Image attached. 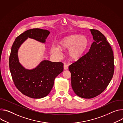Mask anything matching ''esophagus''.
<instances>
[{"mask_svg": "<svg viewBox=\"0 0 123 123\" xmlns=\"http://www.w3.org/2000/svg\"><path fill=\"white\" fill-rule=\"evenodd\" d=\"M68 65H67V64H64V69L65 70H68Z\"/></svg>", "mask_w": 123, "mask_h": 123, "instance_id": "esophagus-1", "label": "esophagus"}]
</instances>
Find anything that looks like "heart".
Instances as JSON below:
<instances>
[{
  "instance_id": "heart-1",
  "label": "heart",
  "mask_w": 123,
  "mask_h": 123,
  "mask_svg": "<svg viewBox=\"0 0 123 123\" xmlns=\"http://www.w3.org/2000/svg\"><path fill=\"white\" fill-rule=\"evenodd\" d=\"M89 44V40L86 37L75 34L61 39L59 42L58 47L62 50L69 49V59L72 61H76L83 57L88 49ZM51 52L56 55H59L60 54V50L57 47L52 48Z\"/></svg>"
}]
</instances>
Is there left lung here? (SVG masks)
<instances>
[{"instance_id": "left-lung-1", "label": "left lung", "mask_w": 123, "mask_h": 123, "mask_svg": "<svg viewBox=\"0 0 123 123\" xmlns=\"http://www.w3.org/2000/svg\"><path fill=\"white\" fill-rule=\"evenodd\" d=\"M90 31L94 42L90 49L69 67L74 92L85 98H94L104 92L114 71L113 52L110 44L100 31Z\"/></svg>"}]
</instances>
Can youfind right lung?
Returning <instances> with one entry per match:
<instances>
[{
    "instance_id": "add662e5",
    "label": "right lung",
    "mask_w": 123,
    "mask_h": 123,
    "mask_svg": "<svg viewBox=\"0 0 123 123\" xmlns=\"http://www.w3.org/2000/svg\"><path fill=\"white\" fill-rule=\"evenodd\" d=\"M49 33L40 28L26 30L17 37L11 48L9 65L14 83L21 93L31 98H42L50 93L55 77L63 71V63L43 60L35 69H26L19 62L18 49L28 38L45 43Z\"/></svg>"
}]
</instances>
